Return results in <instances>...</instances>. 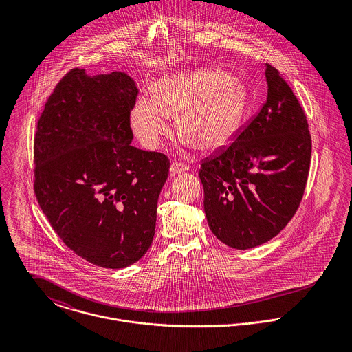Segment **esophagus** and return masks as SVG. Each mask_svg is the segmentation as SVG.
I'll return each mask as SVG.
<instances>
[{
    "label": "esophagus",
    "mask_w": 352,
    "mask_h": 352,
    "mask_svg": "<svg viewBox=\"0 0 352 352\" xmlns=\"http://www.w3.org/2000/svg\"><path fill=\"white\" fill-rule=\"evenodd\" d=\"M190 169V166L182 161H173L170 164V172L172 173H183V172H187Z\"/></svg>",
    "instance_id": "34e87169"
}]
</instances>
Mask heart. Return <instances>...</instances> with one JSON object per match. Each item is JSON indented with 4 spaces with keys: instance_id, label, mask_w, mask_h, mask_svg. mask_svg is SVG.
<instances>
[{
    "instance_id": "obj_1",
    "label": "heart",
    "mask_w": 352,
    "mask_h": 352,
    "mask_svg": "<svg viewBox=\"0 0 352 352\" xmlns=\"http://www.w3.org/2000/svg\"><path fill=\"white\" fill-rule=\"evenodd\" d=\"M151 92L153 100L144 98L131 111L133 130L149 148L169 135V116L179 115L182 138L198 151H219L236 137L247 111L245 88L218 69L165 76Z\"/></svg>"
}]
</instances>
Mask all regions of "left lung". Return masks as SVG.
<instances>
[{"mask_svg":"<svg viewBox=\"0 0 352 352\" xmlns=\"http://www.w3.org/2000/svg\"><path fill=\"white\" fill-rule=\"evenodd\" d=\"M267 99L236 140L201 160L204 212L214 236L250 250L275 237L294 217L305 192L311 138L305 111L289 84L265 65Z\"/></svg>","mask_w":352,"mask_h":352,"instance_id":"left-lung-1","label":"left lung"}]
</instances>
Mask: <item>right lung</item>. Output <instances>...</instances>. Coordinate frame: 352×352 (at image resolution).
I'll use <instances>...</instances> for the list:
<instances>
[{
  "instance_id": "obj_1",
  "label": "right lung",
  "mask_w": 352,
  "mask_h": 352,
  "mask_svg": "<svg viewBox=\"0 0 352 352\" xmlns=\"http://www.w3.org/2000/svg\"><path fill=\"white\" fill-rule=\"evenodd\" d=\"M138 89L122 72L72 69L56 84L34 141L38 203L59 239L87 261L124 268L154 237L169 158L131 146Z\"/></svg>"
}]
</instances>
